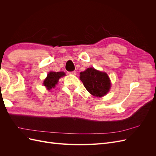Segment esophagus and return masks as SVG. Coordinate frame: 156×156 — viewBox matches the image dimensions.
Wrapping results in <instances>:
<instances>
[{
  "mask_svg": "<svg viewBox=\"0 0 156 156\" xmlns=\"http://www.w3.org/2000/svg\"><path fill=\"white\" fill-rule=\"evenodd\" d=\"M68 73L69 74H72V75H76L77 72H75V71H73V72H69Z\"/></svg>",
  "mask_w": 156,
  "mask_h": 156,
  "instance_id": "34e87169",
  "label": "esophagus"
}]
</instances>
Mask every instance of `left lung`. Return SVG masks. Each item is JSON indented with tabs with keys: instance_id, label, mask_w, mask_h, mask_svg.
<instances>
[{
	"instance_id": "8db88e82",
	"label": "left lung",
	"mask_w": 156,
	"mask_h": 156,
	"mask_svg": "<svg viewBox=\"0 0 156 156\" xmlns=\"http://www.w3.org/2000/svg\"><path fill=\"white\" fill-rule=\"evenodd\" d=\"M80 79L85 88L94 96H105L111 87L110 79L107 74L92 68L80 73Z\"/></svg>"
}]
</instances>
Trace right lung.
I'll list each match as a JSON object with an SVG mask.
<instances>
[{"mask_svg": "<svg viewBox=\"0 0 156 156\" xmlns=\"http://www.w3.org/2000/svg\"><path fill=\"white\" fill-rule=\"evenodd\" d=\"M65 75V73L63 72H49L47 76L46 79L44 80V86L51 90L52 88H54L57 84L58 79Z\"/></svg>", "mask_w": 156, "mask_h": 156, "instance_id": "add662e5", "label": "right lung"}]
</instances>
